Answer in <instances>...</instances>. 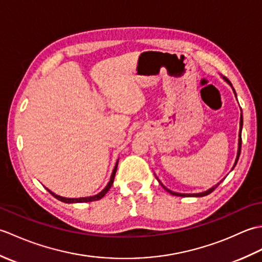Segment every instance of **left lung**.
Returning a JSON list of instances; mask_svg holds the SVG:
<instances>
[{"label":"left lung","instance_id":"8db88e82","mask_svg":"<svg viewBox=\"0 0 262 262\" xmlns=\"http://www.w3.org/2000/svg\"><path fill=\"white\" fill-rule=\"evenodd\" d=\"M225 79V81L229 83V84L232 86V84H231V82L226 79V77H224ZM233 91H234V89H233ZM234 93H235V91H234ZM235 97H236V93H235ZM242 126H243V117H242V114H241V117H240V132H238V146H237V154H236V159H235V163H234V165H233V168L232 169H234V166L236 165V163H237V160H238V157H240V153H241V144H242V138H241V132H242ZM160 182V181H159ZM222 182V181H221ZM221 182H219L217 183L216 186H214V187H211L210 189H208V190H206V191H204V192H200V193H179V192H173V191H171V190H169L168 188H165L162 183H161V185H162V187L165 189L166 191L168 192H170L171 194H173V196H181V197H188V196H192V197H204V196H207V194H209L210 192H213L215 189L217 188V186L220 185Z\"/></svg>","mask_w":262,"mask_h":262}]
</instances>
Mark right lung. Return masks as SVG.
Segmentation results:
<instances>
[{
	"label": "right lung",
	"mask_w": 262,
	"mask_h": 262,
	"mask_svg": "<svg viewBox=\"0 0 262 262\" xmlns=\"http://www.w3.org/2000/svg\"><path fill=\"white\" fill-rule=\"evenodd\" d=\"M117 165H118V161H117V163L115 165V169L113 171V173H111V178H110V181L108 182V185L105 186V188L103 189V190L101 192H99L98 194H96V196H91V197H82V198H66V197H62V196H58V194L54 193L53 191L49 190V189H47V190L51 192L53 196L55 198H57L58 200H60V202L63 203H68V204H71V203H89V202H94V200H99L101 199L105 193H107L109 191V189L111 188V186H113L114 183V179H115V174H116V171H117Z\"/></svg>",
	"instance_id": "add662e5"
}]
</instances>
